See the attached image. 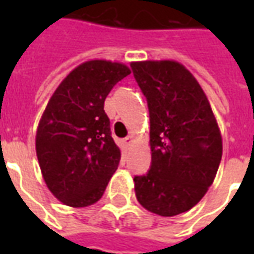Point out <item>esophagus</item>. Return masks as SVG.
<instances>
[{
	"instance_id": "1",
	"label": "esophagus",
	"mask_w": 254,
	"mask_h": 254,
	"mask_svg": "<svg viewBox=\"0 0 254 254\" xmlns=\"http://www.w3.org/2000/svg\"><path fill=\"white\" fill-rule=\"evenodd\" d=\"M124 143H125V145H132V143H133V137H132V136H127V137H125V140H124Z\"/></svg>"
}]
</instances>
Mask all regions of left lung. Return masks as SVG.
<instances>
[{
    "label": "left lung",
    "instance_id": "1",
    "mask_svg": "<svg viewBox=\"0 0 254 254\" xmlns=\"http://www.w3.org/2000/svg\"><path fill=\"white\" fill-rule=\"evenodd\" d=\"M134 77L149 109L152 165L134 177L137 201L160 216L196 205L212 185L222 159V134L207 95L181 63L134 61Z\"/></svg>",
    "mask_w": 254,
    "mask_h": 254
}]
</instances>
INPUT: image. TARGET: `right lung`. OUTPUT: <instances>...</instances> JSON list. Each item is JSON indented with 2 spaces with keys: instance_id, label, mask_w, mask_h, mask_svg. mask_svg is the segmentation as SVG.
Instances as JSON below:
<instances>
[{
  "instance_id": "obj_1",
  "label": "right lung",
  "mask_w": 254,
  "mask_h": 254,
  "mask_svg": "<svg viewBox=\"0 0 254 254\" xmlns=\"http://www.w3.org/2000/svg\"><path fill=\"white\" fill-rule=\"evenodd\" d=\"M130 67L107 60L80 64L60 83L36 129L35 149L46 187L73 208L99 201L118 167L105 99Z\"/></svg>"
}]
</instances>
